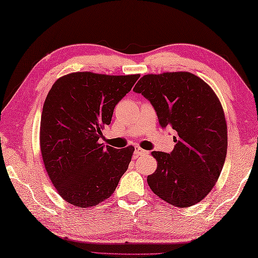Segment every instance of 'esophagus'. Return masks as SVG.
<instances>
[{
  "label": "esophagus",
  "instance_id": "obj_1",
  "mask_svg": "<svg viewBox=\"0 0 258 258\" xmlns=\"http://www.w3.org/2000/svg\"><path fill=\"white\" fill-rule=\"evenodd\" d=\"M134 153L137 154V156H143V154H148V151H145V150L141 149L140 147H135Z\"/></svg>",
  "mask_w": 258,
  "mask_h": 258
}]
</instances>
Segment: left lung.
<instances>
[{
	"mask_svg": "<svg viewBox=\"0 0 258 258\" xmlns=\"http://www.w3.org/2000/svg\"><path fill=\"white\" fill-rule=\"evenodd\" d=\"M150 101L162 128L176 131L170 153L153 151L154 194L174 207L199 203L213 188L227 156V123L217 95L189 72L147 74L133 89Z\"/></svg>",
	"mask_w": 258,
	"mask_h": 258,
	"instance_id": "8db88e82",
	"label": "left lung"
}]
</instances>
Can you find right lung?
<instances>
[{"label":"right lung","mask_w":258,"mask_h":258,"mask_svg":"<svg viewBox=\"0 0 258 258\" xmlns=\"http://www.w3.org/2000/svg\"><path fill=\"white\" fill-rule=\"evenodd\" d=\"M139 78L76 72L49 90L40 120L41 156L56 190L70 204L104 202L127 170L134 147L118 150L98 141Z\"/></svg>","instance_id":"1"}]
</instances>
